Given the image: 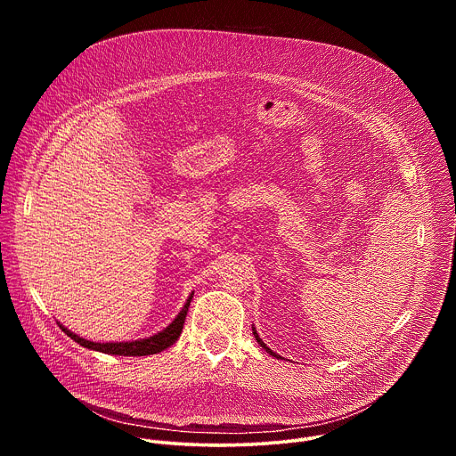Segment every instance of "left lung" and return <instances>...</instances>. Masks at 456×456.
<instances>
[{
    "mask_svg": "<svg viewBox=\"0 0 456 456\" xmlns=\"http://www.w3.org/2000/svg\"><path fill=\"white\" fill-rule=\"evenodd\" d=\"M252 334H254V338H256V341H257V345H259V346H262V348H264V350H267V352H269V354H271V355H274V357H278V355H276V354H274V352H273V350H271V348H269V346H265V343H264V341H262V339H259V336H257V334H256V330H252Z\"/></svg>",
    "mask_w": 456,
    "mask_h": 456,
    "instance_id": "obj_1",
    "label": "left lung"
}]
</instances>
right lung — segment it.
Returning <instances> with one entry per match:
<instances>
[{
	"mask_svg": "<svg viewBox=\"0 0 456 456\" xmlns=\"http://www.w3.org/2000/svg\"><path fill=\"white\" fill-rule=\"evenodd\" d=\"M192 299V294L189 296L187 303L183 305V308L180 310V314L176 315V319L169 324V327L150 338V339H141V341H132V343H94V341H86L76 334H72L70 330H67L64 327H61L64 330V334H67L69 338H72L76 343H79L81 346L85 348H90V350H97V352H102V354H113V355H151V354H159L166 348H169L182 334V329H183V321H185V315H187V308H189V303Z\"/></svg>",
	"mask_w": 456,
	"mask_h": 456,
	"instance_id": "add662e5",
	"label": "right lung"
}]
</instances>
